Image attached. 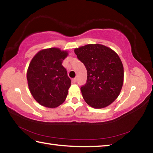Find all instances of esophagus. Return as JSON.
Listing matches in <instances>:
<instances>
[{
	"label": "esophagus",
	"instance_id": "esophagus-1",
	"mask_svg": "<svg viewBox=\"0 0 153 153\" xmlns=\"http://www.w3.org/2000/svg\"><path fill=\"white\" fill-rule=\"evenodd\" d=\"M76 82H77V79L76 78L72 79V82H73V83H76Z\"/></svg>",
	"mask_w": 153,
	"mask_h": 153
}]
</instances>
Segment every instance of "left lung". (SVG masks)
<instances>
[{
    "instance_id": "left-lung-1",
    "label": "left lung",
    "mask_w": 153,
    "mask_h": 153,
    "mask_svg": "<svg viewBox=\"0 0 153 153\" xmlns=\"http://www.w3.org/2000/svg\"><path fill=\"white\" fill-rule=\"evenodd\" d=\"M74 52L87 70L86 83L80 88L85 101L95 108L111 105L123 83V67L117 54L99 44L81 46Z\"/></svg>"
}]
</instances>
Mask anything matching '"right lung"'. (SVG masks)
Returning a JSON list of instances; mask_svg holds the SVG:
<instances>
[{
    "label": "right lung",
    "mask_w": 153,
    "mask_h": 153,
    "mask_svg": "<svg viewBox=\"0 0 153 153\" xmlns=\"http://www.w3.org/2000/svg\"><path fill=\"white\" fill-rule=\"evenodd\" d=\"M67 55V51L57 48L44 49L30 62L28 87L34 99L44 107H57L65 100L71 79L62 63Z\"/></svg>",
    "instance_id": "add662e5"
}]
</instances>
